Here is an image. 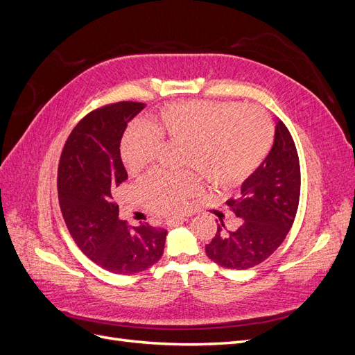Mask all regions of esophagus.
Segmentation results:
<instances>
[{
	"instance_id": "esophagus-1",
	"label": "esophagus",
	"mask_w": 355,
	"mask_h": 355,
	"mask_svg": "<svg viewBox=\"0 0 355 355\" xmlns=\"http://www.w3.org/2000/svg\"><path fill=\"white\" fill-rule=\"evenodd\" d=\"M184 220H187V218L185 216H175V218H170V219H167L166 220V223H167V227H178V225H180V223H184Z\"/></svg>"
}]
</instances>
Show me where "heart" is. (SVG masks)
Instances as JSON below:
<instances>
[{"label": "heart", "instance_id": "1", "mask_svg": "<svg viewBox=\"0 0 355 355\" xmlns=\"http://www.w3.org/2000/svg\"><path fill=\"white\" fill-rule=\"evenodd\" d=\"M272 124L257 106L230 102L191 101L167 105L158 120L128 128L121 142V158L130 175H139L153 163L161 139L184 145L182 166L198 170L213 188L240 185L262 164L272 144ZM192 173H154L139 194L155 211L180 209L198 189Z\"/></svg>", "mask_w": 355, "mask_h": 355}]
</instances>
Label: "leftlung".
<instances>
[{"label": "left lung", "instance_id": "1", "mask_svg": "<svg viewBox=\"0 0 355 355\" xmlns=\"http://www.w3.org/2000/svg\"><path fill=\"white\" fill-rule=\"evenodd\" d=\"M299 194L297 151L292 135L278 120L270 154L241 184V197L227 201L241 219L240 227L228 231L220 220L206 245L207 256L230 270H249L268 259L292 228Z\"/></svg>", "mask_w": 355, "mask_h": 355}]
</instances>
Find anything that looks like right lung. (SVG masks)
I'll return each mask as SVG.
<instances>
[{
	"mask_svg": "<svg viewBox=\"0 0 355 355\" xmlns=\"http://www.w3.org/2000/svg\"><path fill=\"white\" fill-rule=\"evenodd\" d=\"M145 103L118 102L90 112L63 146L58 170L60 210L80 250L103 270L136 274L163 256L167 231L127 227L118 218L114 189L127 179L120 145L127 124Z\"/></svg>",
	"mask_w": 355,
	"mask_h": 355,
	"instance_id": "obj_1",
	"label": "right lung"
}]
</instances>
